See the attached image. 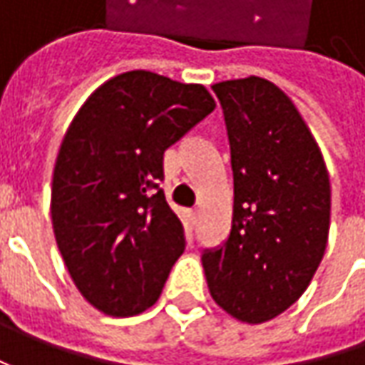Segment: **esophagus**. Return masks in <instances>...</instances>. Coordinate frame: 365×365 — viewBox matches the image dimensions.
<instances>
[{"label":"esophagus","mask_w":365,"mask_h":365,"mask_svg":"<svg viewBox=\"0 0 365 365\" xmlns=\"http://www.w3.org/2000/svg\"><path fill=\"white\" fill-rule=\"evenodd\" d=\"M187 215H189V225L190 227H195V225H197V219H199V211H197V209H189Z\"/></svg>","instance_id":"obj_1"}]
</instances>
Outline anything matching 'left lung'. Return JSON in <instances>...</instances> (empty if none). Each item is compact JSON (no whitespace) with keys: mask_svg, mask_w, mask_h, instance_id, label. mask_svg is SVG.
<instances>
[{"mask_svg":"<svg viewBox=\"0 0 365 365\" xmlns=\"http://www.w3.org/2000/svg\"><path fill=\"white\" fill-rule=\"evenodd\" d=\"M232 150L233 217L205 250L209 292L223 311L264 323L299 301L329 235V175L301 113L259 77L213 85Z\"/></svg>","mask_w":365,"mask_h":365,"instance_id":"1","label":"left lung"}]
</instances>
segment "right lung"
Instances as JSON below:
<instances>
[{
    "instance_id": "1",
    "label": "right lung",
    "mask_w": 365,
    "mask_h": 365,
    "mask_svg": "<svg viewBox=\"0 0 365 365\" xmlns=\"http://www.w3.org/2000/svg\"><path fill=\"white\" fill-rule=\"evenodd\" d=\"M213 109L203 85L130 71L93 93L64 133L54 237L81 294L106 315L152 307L185 252L182 223L160 189L164 152Z\"/></svg>"
}]
</instances>
